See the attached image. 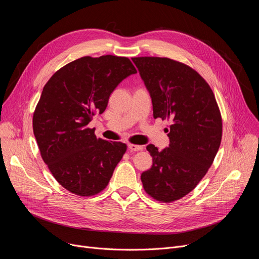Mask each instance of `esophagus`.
Masks as SVG:
<instances>
[{
  "instance_id": "esophagus-1",
  "label": "esophagus",
  "mask_w": 259,
  "mask_h": 259,
  "mask_svg": "<svg viewBox=\"0 0 259 259\" xmlns=\"http://www.w3.org/2000/svg\"><path fill=\"white\" fill-rule=\"evenodd\" d=\"M128 149L130 151H141L144 149L143 146H139V145H133V144H129L128 145Z\"/></svg>"
}]
</instances>
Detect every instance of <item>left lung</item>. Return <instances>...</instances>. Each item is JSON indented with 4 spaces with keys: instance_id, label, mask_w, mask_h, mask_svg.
<instances>
[{
    "instance_id": "left-lung-1",
    "label": "left lung",
    "mask_w": 259,
    "mask_h": 259,
    "mask_svg": "<svg viewBox=\"0 0 259 259\" xmlns=\"http://www.w3.org/2000/svg\"><path fill=\"white\" fill-rule=\"evenodd\" d=\"M150 93L153 116L171 120L169 147L149 144L152 167L143 172L145 191L156 200H178L197 186L219 151L223 122L214 93L194 69L168 58H132Z\"/></svg>"
}]
</instances>
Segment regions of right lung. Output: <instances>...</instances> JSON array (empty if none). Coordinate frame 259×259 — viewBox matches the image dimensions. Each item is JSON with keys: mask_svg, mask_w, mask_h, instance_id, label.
Listing matches in <instances>:
<instances>
[{"mask_svg": "<svg viewBox=\"0 0 259 259\" xmlns=\"http://www.w3.org/2000/svg\"><path fill=\"white\" fill-rule=\"evenodd\" d=\"M137 73L128 58L84 57L62 67L47 81L33 113V133L53 178L68 191L92 196L107 187L127 150L97 139L88 128L102 114L122 79Z\"/></svg>", "mask_w": 259, "mask_h": 259, "instance_id": "add662e5", "label": "right lung"}]
</instances>
